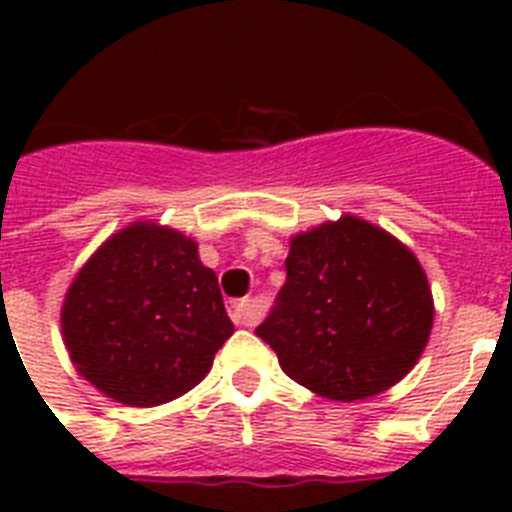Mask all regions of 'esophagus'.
<instances>
[{
    "label": "esophagus",
    "mask_w": 512,
    "mask_h": 512,
    "mask_svg": "<svg viewBox=\"0 0 512 512\" xmlns=\"http://www.w3.org/2000/svg\"><path fill=\"white\" fill-rule=\"evenodd\" d=\"M228 312H230V318H233L235 325H253L256 320H259V310H256V305H253L251 300L230 302Z\"/></svg>",
    "instance_id": "obj_1"
}]
</instances>
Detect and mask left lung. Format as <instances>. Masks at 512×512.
I'll use <instances>...</instances> for the list:
<instances>
[{
    "instance_id": "8db88e82",
    "label": "left lung",
    "mask_w": 512,
    "mask_h": 512,
    "mask_svg": "<svg viewBox=\"0 0 512 512\" xmlns=\"http://www.w3.org/2000/svg\"><path fill=\"white\" fill-rule=\"evenodd\" d=\"M423 266L356 215L289 238L287 282L256 328L289 379L336 402L390 390L418 364L433 328Z\"/></svg>"
}]
</instances>
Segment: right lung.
<instances>
[{
	"instance_id": "add662e5",
	"label": "right lung",
	"mask_w": 512,
	"mask_h": 512,
	"mask_svg": "<svg viewBox=\"0 0 512 512\" xmlns=\"http://www.w3.org/2000/svg\"><path fill=\"white\" fill-rule=\"evenodd\" d=\"M61 330L76 372L104 397L156 408L205 379L235 328L197 241L135 220L81 266Z\"/></svg>"
}]
</instances>
